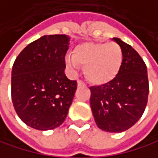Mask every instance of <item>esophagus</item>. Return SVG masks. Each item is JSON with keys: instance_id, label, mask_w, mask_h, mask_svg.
I'll use <instances>...</instances> for the list:
<instances>
[{"instance_id": "obj_1", "label": "esophagus", "mask_w": 158, "mask_h": 158, "mask_svg": "<svg viewBox=\"0 0 158 158\" xmlns=\"http://www.w3.org/2000/svg\"><path fill=\"white\" fill-rule=\"evenodd\" d=\"M85 83L82 81H81V80H78L77 81V86H81V85H84Z\"/></svg>"}]
</instances>
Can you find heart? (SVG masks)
<instances>
[{"mask_svg":"<svg viewBox=\"0 0 158 158\" xmlns=\"http://www.w3.org/2000/svg\"><path fill=\"white\" fill-rule=\"evenodd\" d=\"M122 48L116 42H86L77 45L72 55L64 57L68 70L76 74L80 64L84 66L87 80L94 84H105L118 74L123 62Z\"/></svg>","mask_w":158,"mask_h":158,"instance_id":"heart-1","label":"heart"}]
</instances>
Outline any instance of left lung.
Here are the masks:
<instances>
[{"mask_svg": "<svg viewBox=\"0 0 158 158\" xmlns=\"http://www.w3.org/2000/svg\"><path fill=\"white\" fill-rule=\"evenodd\" d=\"M123 62L118 74L101 86H92L90 104L96 125L108 132H122L143 116L147 105L149 82L146 64L140 54L118 38Z\"/></svg>", "mask_w": 158, "mask_h": 158, "instance_id": "left-lung-1", "label": "left lung"}]
</instances>
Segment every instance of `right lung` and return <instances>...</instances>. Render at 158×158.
I'll return each instance as SVG.
<instances>
[{"label":"right lung","instance_id":"right-lung-1","mask_svg":"<svg viewBox=\"0 0 158 158\" xmlns=\"http://www.w3.org/2000/svg\"><path fill=\"white\" fill-rule=\"evenodd\" d=\"M69 37L46 35L29 43L12 70L11 95L15 110L27 126L48 131L64 121L77 81L64 74Z\"/></svg>","mask_w":158,"mask_h":158}]
</instances>
